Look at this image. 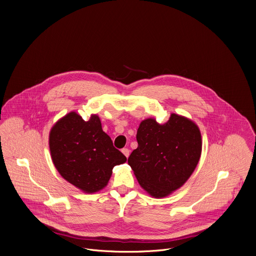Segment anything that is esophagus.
<instances>
[{
  "instance_id": "1",
  "label": "esophagus",
  "mask_w": 256,
  "mask_h": 256,
  "mask_svg": "<svg viewBox=\"0 0 256 256\" xmlns=\"http://www.w3.org/2000/svg\"><path fill=\"white\" fill-rule=\"evenodd\" d=\"M122 154H124L126 158H128V156H130V152L128 148H122Z\"/></svg>"
}]
</instances>
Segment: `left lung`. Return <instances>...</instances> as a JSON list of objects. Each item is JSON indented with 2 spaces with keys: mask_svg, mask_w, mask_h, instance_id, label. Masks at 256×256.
I'll return each instance as SVG.
<instances>
[{
  "mask_svg": "<svg viewBox=\"0 0 256 256\" xmlns=\"http://www.w3.org/2000/svg\"><path fill=\"white\" fill-rule=\"evenodd\" d=\"M138 148L128 162L140 187L152 197L162 198L182 187L201 156L202 138L191 120L172 114L162 124L142 120L136 132Z\"/></svg>",
  "mask_w": 256,
  "mask_h": 256,
  "instance_id": "obj_1",
  "label": "left lung"
}]
</instances>
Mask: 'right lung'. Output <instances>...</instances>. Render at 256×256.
I'll return each instance as SVG.
<instances>
[{
	"label": "right lung",
	"mask_w": 256,
	"mask_h": 256,
	"mask_svg": "<svg viewBox=\"0 0 256 256\" xmlns=\"http://www.w3.org/2000/svg\"><path fill=\"white\" fill-rule=\"evenodd\" d=\"M49 148L59 174L84 193L104 189L116 164L126 156L114 146L96 114L85 122L74 112L60 118L51 128Z\"/></svg>",
	"instance_id": "1"
}]
</instances>
